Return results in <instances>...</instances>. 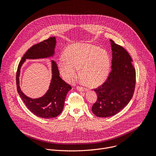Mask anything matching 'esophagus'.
<instances>
[{
	"label": "esophagus",
	"mask_w": 156,
	"mask_h": 156,
	"mask_svg": "<svg viewBox=\"0 0 156 156\" xmlns=\"http://www.w3.org/2000/svg\"><path fill=\"white\" fill-rule=\"evenodd\" d=\"M77 90H78L79 91H86V89H85L84 87H82V86H77Z\"/></svg>",
	"instance_id": "34e87169"
}]
</instances>
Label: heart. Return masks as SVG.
I'll return each mask as SVG.
<instances>
[{
    "label": "heart",
    "mask_w": 156,
    "mask_h": 156,
    "mask_svg": "<svg viewBox=\"0 0 156 156\" xmlns=\"http://www.w3.org/2000/svg\"><path fill=\"white\" fill-rule=\"evenodd\" d=\"M64 58L58 60L57 65L63 78L72 83L81 76L88 86L96 87L107 79L110 70V58L107 51L90 44H75L67 48Z\"/></svg>",
    "instance_id": "heart-1"
}]
</instances>
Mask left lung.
I'll list each match as a JSON object with an SVG mask.
<instances>
[{
    "mask_svg": "<svg viewBox=\"0 0 156 156\" xmlns=\"http://www.w3.org/2000/svg\"><path fill=\"white\" fill-rule=\"evenodd\" d=\"M110 44L112 70L105 81L94 90L98 99L92 111L99 117H111L120 112L131 99L135 89L136 70L131 56L112 40Z\"/></svg>",
    "mask_w": 156,
    "mask_h": 156,
    "instance_id": "obj_1",
    "label": "left lung"
}]
</instances>
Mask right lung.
<instances>
[{"label":"right lung","mask_w":156,"mask_h":156,"mask_svg":"<svg viewBox=\"0 0 156 156\" xmlns=\"http://www.w3.org/2000/svg\"><path fill=\"white\" fill-rule=\"evenodd\" d=\"M55 44V37H51L30 48L20 62L16 75L17 91L21 99L34 115L44 119L56 117L62 112L66 96L72 89V86L60 77L57 63L52 60V78L49 90L41 98H30L21 91L19 86L20 69L26 59L42 58L52 56Z\"/></svg>","instance_id":"1"}]
</instances>
